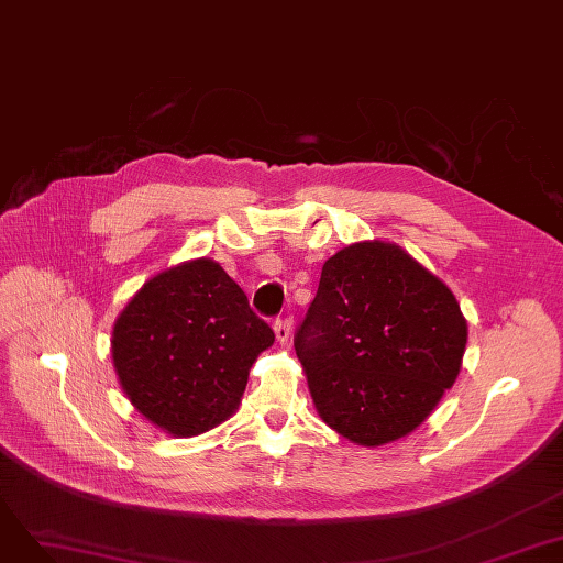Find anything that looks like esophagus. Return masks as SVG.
Here are the masks:
<instances>
[{
  "label": "esophagus",
  "instance_id": "34e87169",
  "mask_svg": "<svg viewBox=\"0 0 563 563\" xmlns=\"http://www.w3.org/2000/svg\"><path fill=\"white\" fill-rule=\"evenodd\" d=\"M274 331H276V339L280 343H287L289 341V331H292V320H289V318H278L274 322Z\"/></svg>",
  "mask_w": 563,
  "mask_h": 563
}]
</instances>
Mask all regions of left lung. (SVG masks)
<instances>
[{
    "instance_id": "obj_1",
    "label": "left lung",
    "mask_w": 563,
    "mask_h": 563,
    "mask_svg": "<svg viewBox=\"0 0 563 563\" xmlns=\"http://www.w3.org/2000/svg\"><path fill=\"white\" fill-rule=\"evenodd\" d=\"M466 339L443 280L399 245L362 241L324 262L295 350L320 418L376 448L429 418L460 376Z\"/></svg>"
}]
</instances>
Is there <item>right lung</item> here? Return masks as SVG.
Returning a JSON list of instances; mask_svg holds the SVG:
<instances>
[{"label": "right lung", "mask_w": 563, "mask_h": 563, "mask_svg": "<svg viewBox=\"0 0 563 563\" xmlns=\"http://www.w3.org/2000/svg\"><path fill=\"white\" fill-rule=\"evenodd\" d=\"M274 345L243 289L213 260L145 283L115 320L111 355L132 406L166 433L199 435L232 418L250 366Z\"/></svg>", "instance_id": "add662e5"}]
</instances>
